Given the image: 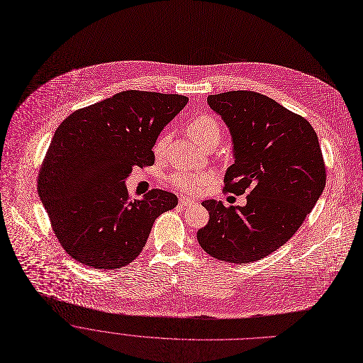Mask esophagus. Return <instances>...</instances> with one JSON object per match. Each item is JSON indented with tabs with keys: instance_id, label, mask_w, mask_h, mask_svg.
Wrapping results in <instances>:
<instances>
[{
	"instance_id": "34e87169",
	"label": "esophagus",
	"mask_w": 363,
	"mask_h": 363,
	"mask_svg": "<svg viewBox=\"0 0 363 363\" xmlns=\"http://www.w3.org/2000/svg\"><path fill=\"white\" fill-rule=\"evenodd\" d=\"M193 203H194V200H191V199H189V197H184V196L179 199V204L183 206V207H184V206H190V204H193Z\"/></svg>"
}]
</instances>
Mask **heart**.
<instances>
[{"label":"heart","mask_w":363,"mask_h":363,"mask_svg":"<svg viewBox=\"0 0 363 363\" xmlns=\"http://www.w3.org/2000/svg\"><path fill=\"white\" fill-rule=\"evenodd\" d=\"M187 133L190 137L197 143L203 144L207 140L213 138H220V125L217 123V120L207 113H201L194 116L186 125ZM169 143V134L163 133L156 144H155V155L162 156L163 152L166 150V146ZM173 183L177 189L186 193H196L199 191L203 186L208 183L207 174H194V173H177L173 176Z\"/></svg>","instance_id":"1"}]
</instances>
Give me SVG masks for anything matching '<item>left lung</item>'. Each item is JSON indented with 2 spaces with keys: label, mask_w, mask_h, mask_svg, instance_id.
Returning <instances> with one entry per match:
<instances>
[{
  "label": "left lung",
  "mask_w": 363,
  "mask_h": 363,
  "mask_svg": "<svg viewBox=\"0 0 363 363\" xmlns=\"http://www.w3.org/2000/svg\"><path fill=\"white\" fill-rule=\"evenodd\" d=\"M207 104L232 137L226 190L249 196L232 207L204 200L210 219L197 232L199 245L219 260H260L295 235L325 189L318 135L308 120L255 91L208 96Z\"/></svg>",
  "instance_id": "obj_1"
}]
</instances>
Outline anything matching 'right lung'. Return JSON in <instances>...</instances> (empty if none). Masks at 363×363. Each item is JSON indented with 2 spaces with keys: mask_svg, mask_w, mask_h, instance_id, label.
Segmentation results:
<instances>
[{
  "mask_svg": "<svg viewBox=\"0 0 363 363\" xmlns=\"http://www.w3.org/2000/svg\"><path fill=\"white\" fill-rule=\"evenodd\" d=\"M179 94L128 90L69 114L55 130L38 176V194L64 250L94 269L133 262L157 217L177 197L152 190L131 200L133 167L155 164L162 130L184 108Z\"/></svg>",
  "mask_w": 363,
  "mask_h": 363,
  "instance_id": "add662e5",
  "label": "right lung"
}]
</instances>
